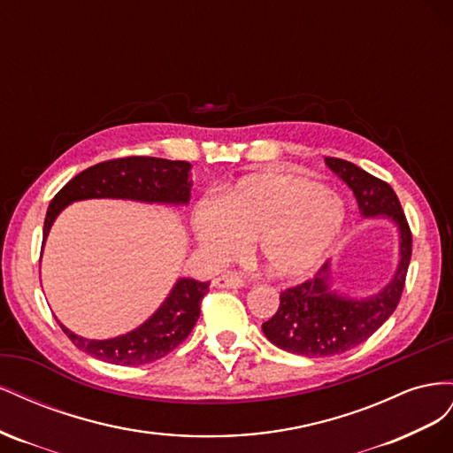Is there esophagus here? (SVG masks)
I'll use <instances>...</instances> for the list:
<instances>
[{
	"label": "esophagus",
	"mask_w": 453,
	"mask_h": 453,
	"mask_svg": "<svg viewBox=\"0 0 453 453\" xmlns=\"http://www.w3.org/2000/svg\"><path fill=\"white\" fill-rule=\"evenodd\" d=\"M213 287H217V289H238V287H243L245 285V280L240 276V273H221V276H217L213 281H211Z\"/></svg>",
	"instance_id": "34e87169"
}]
</instances>
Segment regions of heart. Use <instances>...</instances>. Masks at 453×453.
<instances>
[{
    "mask_svg": "<svg viewBox=\"0 0 453 453\" xmlns=\"http://www.w3.org/2000/svg\"><path fill=\"white\" fill-rule=\"evenodd\" d=\"M346 223V210L331 190L291 173H258L240 180L221 202L202 200L195 236L215 260H226L257 242L265 268L276 278H304L318 268Z\"/></svg>",
    "mask_w": 453,
    "mask_h": 453,
    "instance_id": "heart-1",
    "label": "heart"
}]
</instances>
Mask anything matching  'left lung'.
I'll list each match as a JSON object with an SVG mask.
<instances>
[{
	"instance_id": "1",
	"label": "left lung",
	"mask_w": 453,
	"mask_h": 453,
	"mask_svg": "<svg viewBox=\"0 0 453 453\" xmlns=\"http://www.w3.org/2000/svg\"><path fill=\"white\" fill-rule=\"evenodd\" d=\"M325 164L353 190L363 217L389 219L399 230V265L383 289L365 298L334 289L331 263L311 280L285 289L263 333L273 346L304 357L340 355L372 336L399 304L412 257V234L395 190L348 160L328 157Z\"/></svg>"
}]
</instances>
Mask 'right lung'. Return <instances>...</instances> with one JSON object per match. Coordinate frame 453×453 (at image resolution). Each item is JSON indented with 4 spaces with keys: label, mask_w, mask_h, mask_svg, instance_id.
Segmentation results:
<instances>
[{
    "label": "right lung",
    "mask_w": 453,
    "mask_h": 453,
    "mask_svg": "<svg viewBox=\"0 0 453 453\" xmlns=\"http://www.w3.org/2000/svg\"><path fill=\"white\" fill-rule=\"evenodd\" d=\"M190 164L155 157H127L100 162L81 172L52 198L43 225V245L64 208L81 200L117 198L143 203L187 205L190 200ZM43 250V248H41ZM210 281L180 278L158 310L134 331L107 340L83 338L62 326L73 344L92 357L111 365H147L173 351L200 318V303Z\"/></svg>",
    "instance_id": "1"
}]
</instances>
